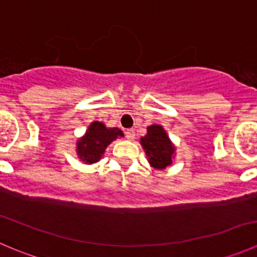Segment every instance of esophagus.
<instances>
[{"label": "esophagus", "mask_w": 257, "mask_h": 257, "mask_svg": "<svg viewBox=\"0 0 257 257\" xmlns=\"http://www.w3.org/2000/svg\"><path fill=\"white\" fill-rule=\"evenodd\" d=\"M125 137L129 141H134V138H136V131H134V129H128V131L125 132Z\"/></svg>", "instance_id": "obj_1"}]
</instances>
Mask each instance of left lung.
Instances as JSON below:
<instances>
[{
  "label": "left lung",
  "mask_w": 257,
  "mask_h": 257,
  "mask_svg": "<svg viewBox=\"0 0 257 257\" xmlns=\"http://www.w3.org/2000/svg\"><path fill=\"white\" fill-rule=\"evenodd\" d=\"M141 144L153 168L164 169L171 166L176 149L163 126L158 124L149 125L146 136L141 138Z\"/></svg>",
  "instance_id": "1"
}]
</instances>
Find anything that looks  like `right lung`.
Instances as JSON below:
<instances>
[{"mask_svg": "<svg viewBox=\"0 0 257 257\" xmlns=\"http://www.w3.org/2000/svg\"><path fill=\"white\" fill-rule=\"evenodd\" d=\"M119 137H124L118 128H106L101 121H93L76 143L78 156L84 163H96L103 157L106 147Z\"/></svg>", "mask_w": 257, "mask_h": 257, "instance_id": "obj_1", "label": "right lung"}]
</instances>
